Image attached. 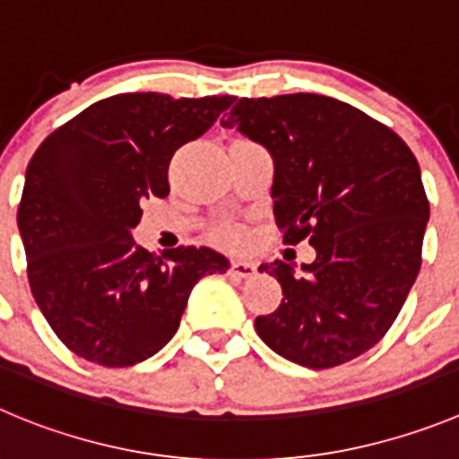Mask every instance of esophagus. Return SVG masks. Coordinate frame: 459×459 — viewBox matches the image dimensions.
I'll list each match as a JSON object with an SVG mask.
<instances>
[{
	"mask_svg": "<svg viewBox=\"0 0 459 459\" xmlns=\"http://www.w3.org/2000/svg\"><path fill=\"white\" fill-rule=\"evenodd\" d=\"M230 273L238 278H251L255 273V264L244 263V260H233V263H230Z\"/></svg>",
	"mask_w": 459,
	"mask_h": 459,
	"instance_id": "34e87169",
	"label": "esophagus"
}]
</instances>
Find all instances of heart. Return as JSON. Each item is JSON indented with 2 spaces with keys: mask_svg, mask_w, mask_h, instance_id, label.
I'll use <instances>...</instances> for the list:
<instances>
[{
  "mask_svg": "<svg viewBox=\"0 0 459 459\" xmlns=\"http://www.w3.org/2000/svg\"><path fill=\"white\" fill-rule=\"evenodd\" d=\"M217 239H220V244L229 247V249H239L244 244V233L238 226H226V229H221L217 233Z\"/></svg>",
  "mask_w": 459,
  "mask_h": 459,
  "instance_id": "obj_1",
  "label": "heart"
}]
</instances>
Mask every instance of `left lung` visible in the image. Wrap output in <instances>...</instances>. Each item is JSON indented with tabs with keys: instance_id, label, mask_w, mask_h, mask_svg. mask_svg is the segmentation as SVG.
<instances>
[{
	"instance_id": "left-lung-1",
	"label": "left lung",
	"mask_w": 459,
	"mask_h": 459,
	"mask_svg": "<svg viewBox=\"0 0 459 459\" xmlns=\"http://www.w3.org/2000/svg\"><path fill=\"white\" fill-rule=\"evenodd\" d=\"M221 126L272 153L278 229L316 254L301 272L260 264L282 288L281 306L255 319L260 340L307 369L369 351L421 267L430 205L414 153L392 128L324 94L238 100Z\"/></svg>"
}]
</instances>
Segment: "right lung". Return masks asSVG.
<instances>
[{
  "instance_id": "1",
  "label": "right lung",
  "mask_w": 459,
  "mask_h": 459,
  "mask_svg": "<svg viewBox=\"0 0 459 459\" xmlns=\"http://www.w3.org/2000/svg\"><path fill=\"white\" fill-rule=\"evenodd\" d=\"M235 97L122 92L81 110L38 147L17 208L29 285L58 340L104 367H131L174 337L192 288L229 260L212 249L144 251L133 229L169 195L171 156Z\"/></svg>"
}]
</instances>
